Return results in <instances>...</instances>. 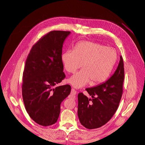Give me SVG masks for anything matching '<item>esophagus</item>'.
<instances>
[{
	"label": "esophagus",
	"instance_id": "34e87169",
	"mask_svg": "<svg viewBox=\"0 0 145 145\" xmlns=\"http://www.w3.org/2000/svg\"><path fill=\"white\" fill-rule=\"evenodd\" d=\"M76 94V91L74 89L72 88L71 92V95H72V96H74V95H75Z\"/></svg>",
	"mask_w": 145,
	"mask_h": 145
}]
</instances>
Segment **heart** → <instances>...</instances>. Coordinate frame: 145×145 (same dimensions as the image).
<instances>
[{
    "label": "heart",
    "instance_id": "1",
    "mask_svg": "<svg viewBox=\"0 0 145 145\" xmlns=\"http://www.w3.org/2000/svg\"><path fill=\"white\" fill-rule=\"evenodd\" d=\"M117 58V52L113 48L84 41L77 43L73 51L62 53L61 61L65 70L69 73L76 72L83 66L82 69L68 79L72 86L80 88L90 82L92 85H95L106 80Z\"/></svg>",
    "mask_w": 145,
    "mask_h": 145
}]
</instances>
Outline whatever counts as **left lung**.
I'll use <instances>...</instances> for the list:
<instances>
[{"instance_id":"8db88e82","label":"left lung","mask_w":145,"mask_h":145,"mask_svg":"<svg viewBox=\"0 0 145 145\" xmlns=\"http://www.w3.org/2000/svg\"><path fill=\"white\" fill-rule=\"evenodd\" d=\"M124 77L121 56L113 74L105 82L86 90L92 98L78 94L77 115L80 123L88 129L102 127L116 112L123 94Z\"/></svg>"}]
</instances>
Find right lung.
Here are the masks:
<instances>
[{
    "mask_svg": "<svg viewBox=\"0 0 145 145\" xmlns=\"http://www.w3.org/2000/svg\"><path fill=\"white\" fill-rule=\"evenodd\" d=\"M69 31H51L32 47L25 62L22 93L25 107L39 125L55 124L61 102L71 93V86H54L65 77L61 61L63 44Z\"/></svg>",
    "mask_w": 145,
    "mask_h": 145,
    "instance_id": "add662e5",
    "label": "right lung"
}]
</instances>
